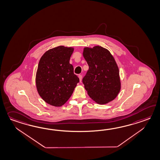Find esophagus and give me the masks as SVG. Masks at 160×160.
Returning <instances> with one entry per match:
<instances>
[{"label": "esophagus", "mask_w": 160, "mask_h": 160, "mask_svg": "<svg viewBox=\"0 0 160 160\" xmlns=\"http://www.w3.org/2000/svg\"><path fill=\"white\" fill-rule=\"evenodd\" d=\"M78 78H79V80H80V82H82V76L81 75H78Z\"/></svg>", "instance_id": "34e87169"}]
</instances>
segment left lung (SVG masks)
I'll return each mask as SVG.
<instances>
[{
  "label": "left lung",
  "instance_id": "obj_1",
  "mask_svg": "<svg viewBox=\"0 0 160 160\" xmlns=\"http://www.w3.org/2000/svg\"><path fill=\"white\" fill-rule=\"evenodd\" d=\"M83 56L89 69L82 82L89 97L100 104L113 100L121 90L119 68L113 56L99 46L85 48Z\"/></svg>",
  "mask_w": 160,
  "mask_h": 160
}]
</instances>
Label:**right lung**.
Returning <instances> with one entry per match:
<instances>
[{
	"label": "right lung",
	"mask_w": 160,
	"mask_h": 160,
	"mask_svg": "<svg viewBox=\"0 0 160 160\" xmlns=\"http://www.w3.org/2000/svg\"><path fill=\"white\" fill-rule=\"evenodd\" d=\"M74 49L57 46L48 50L39 60L36 86L40 96L52 106L64 105L71 96L79 78L69 63Z\"/></svg>",
	"instance_id": "1"
}]
</instances>
